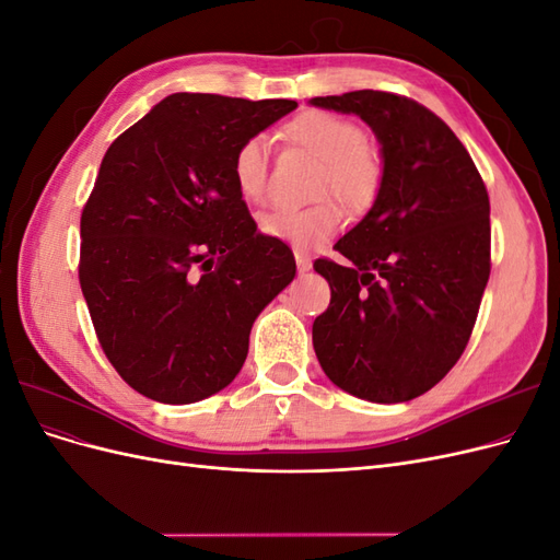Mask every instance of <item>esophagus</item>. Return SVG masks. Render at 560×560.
<instances>
[{
    "label": "esophagus",
    "mask_w": 560,
    "mask_h": 560,
    "mask_svg": "<svg viewBox=\"0 0 560 560\" xmlns=\"http://www.w3.org/2000/svg\"><path fill=\"white\" fill-rule=\"evenodd\" d=\"M311 266H313V261L306 257V254L296 252V268H299V273H306V270H311Z\"/></svg>",
    "instance_id": "esophagus-1"
}]
</instances>
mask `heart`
Returning a JSON list of instances; mask_svg holds the SVG:
<instances>
[{"mask_svg":"<svg viewBox=\"0 0 560 560\" xmlns=\"http://www.w3.org/2000/svg\"><path fill=\"white\" fill-rule=\"evenodd\" d=\"M284 140L319 161L313 196H334L350 212L374 206L385 167L378 151L364 142V130L346 116L322 109L296 114L282 128ZM231 177L238 196L261 202L268 194V147L261 135L245 138L231 159ZM343 224V212L325 198L308 208H276L259 217V229L268 238H278L308 249L327 243Z\"/></svg>","mask_w":560,"mask_h":560,"instance_id":"b5f03b06","label":"heart"}]
</instances>
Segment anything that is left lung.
<instances>
[{"instance_id":"1","label":"left lung","mask_w":560,"mask_h":560,"mask_svg":"<svg viewBox=\"0 0 560 560\" xmlns=\"http://www.w3.org/2000/svg\"><path fill=\"white\" fill-rule=\"evenodd\" d=\"M358 114L383 144V189L313 268L331 287L313 348L346 393L397 404L460 360L490 276V202L465 144L428 107L385 91L313 97Z\"/></svg>"}]
</instances>
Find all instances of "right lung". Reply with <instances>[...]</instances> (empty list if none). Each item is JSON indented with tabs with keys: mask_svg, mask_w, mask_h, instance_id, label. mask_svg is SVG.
<instances>
[{
	"mask_svg": "<svg viewBox=\"0 0 560 560\" xmlns=\"http://www.w3.org/2000/svg\"><path fill=\"white\" fill-rule=\"evenodd\" d=\"M294 100L175 93L107 149L81 212L79 282L107 360L132 389L191 404L226 387L252 322L294 280L292 249L257 233L233 151Z\"/></svg>",
	"mask_w": 560,
	"mask_h": 560,
	"instance_id": "right-lung-1",
	"label": "right lung"
}]
</instances>
